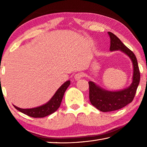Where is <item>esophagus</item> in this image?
<instances>
[{
    "mask_svg": "<svg viewBox=\"0 0 147 147\" xmlns=\"http://www.w3.org/2000/svg\"><path fill=\"white\" fill-rule=\"evenodd\" d=\"M83 76V74L82 73H78L75 74V76H74V79H75L76 81H78L82 78Z\"/></svg>",
    "mask_w": 147,
    "mask_h": 147,
    "instance_id": "esophagus-1",
    "label": "esophagus"
}]
</instances>
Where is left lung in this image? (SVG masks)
<instances>
[{
  "label": "left lung",
  "instance_id": "left-lung-1",
  "mask_svg": "<svg viewBox=\"0 0 147 147\" xmlns=\"http://www.w3.org/2000/svg\"><path fill=\"white\" fill-rule=\"evenodd\" d=\"M108 34L111 38L110 51H119L128 56L133 64V73L131 84L127 88L118 91H109L90 81V102L102 112L116 111L131 102L135 96L140 80V73L135 55L114 34L111 32H108Z\"/></svg>",
  "mask_w": 147,
  "mask_h": 147
}]
</instances>
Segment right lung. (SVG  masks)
I'll return each mask as SVG.
<instances>
[{
  "instance_id": "add662e5",
  "label": "right lung",
  "mask_w": 147,
  "mask_h": 147,
  "mask_svg": "<svg viewBox=\"0 0 147 147\" xmlns=\"http://www.w3.org/2000/svg\"><path fill=\"white\" fill-rule=\"evenodd\" d=\"M70 83L71 82L69 80L64 83L59 87L49 102L39 107L31 109H21L13 105L14 107L22 113L32 117H44L47 116L54 113L60 107L64 93Z\"/></svg>"
}]
</instances>
